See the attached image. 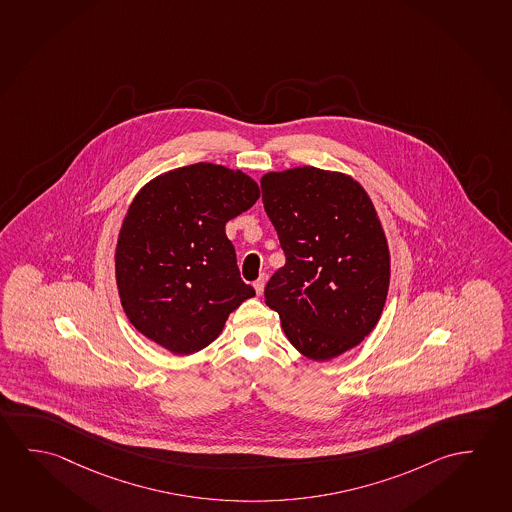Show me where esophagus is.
Masks as SVG:
<instances>
[{
    "mask_svg": "<svg viewBox=\"0 0 512 512\" xmlns=\"http://www.w3.org/2000/svg\"><path fill=\"white\" fill-rule=\"evenodd\" d=\"M263 288H265V277H260V279H256V281H254V290H256L258 295H261V293H263Z\"/></svg>",
    "mask_w": 512,
    "mask_h": 512,
    "instance_id": "34e87169",
    "label": "esophagus"
}]
</instances>
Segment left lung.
Here are the masks:
<instances>
[{
    "instance_id": "obj_1",
    "label": "left lung",
    "mask_w": 512,
    "mask_h": 512,
    "mask_svg": "<svg viewBox=\"0 0 512 512\" xmlns=\"http://www.w3.org/2000/svg\"><path fill=\"white\" fill-rule=\"evenodd\" d=\"M261 192L286 256L265 302L295 349L329 361L370 334L386 302L390 252L374 204L354 179L315 167L268 172Z\"/></svg>"
}]
</instances>
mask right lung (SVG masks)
Here are the masks:
<instances>
[{"label": "right lung", "mask_w": 512, "mask_h": 512, "mask_svg": "<svg viewBox=\"0 0 512 512\" xmlns=\"http://www.w3.org/2000/svg\"><path fill=\"white\" fill-rule=\"evenodd\" d=\"M244 172L195 163L149 181L122 222L115 276L135 329L174 354H194L256 295L236 265L226 222L258 201Z\"/></svg>", "instance_id": "obj_1"}]
</instances>
